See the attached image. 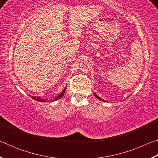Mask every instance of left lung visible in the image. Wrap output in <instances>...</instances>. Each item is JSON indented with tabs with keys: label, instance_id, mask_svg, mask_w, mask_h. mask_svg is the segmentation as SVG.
<instances>
[{
	"label": "left lung",
	"instance_id": "1",
	"mask_svg": "<svg viewBox=\"0 0 158 158\" xmlns=\"http://www.w3.org/2000/svg\"><path fill=\"white\" fill-rule=\"evenodd\" d=\"M94 95L95 96V97H96V98H98V100H102V101H104L103 100H102V99H101L100 97H99V96H98L97 95H96L95 94V93H94Z\"/></svg>",
	"mask_w": 158,
	"mask_h": 158
}]
</instances>
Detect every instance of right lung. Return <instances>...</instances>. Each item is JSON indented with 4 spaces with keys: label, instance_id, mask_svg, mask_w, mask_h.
<instances>
[{
    "label": "right lung",
    "instance_id": "obj_1",
    "mask_svg": "<svg viewBox=\"0 0 158 158\" xmlns=\"http://www.w3.org/2000/svg\"><path fill=\"white\" fill-rule=\"evenodd\" d=\"M65 90H66V88L65 89H64L62 92H61V93L60 94L58 95V96H57L56 98H53L52 100H44L43 98H40V97H34V96H31V98H33V99H34V100H37V101H39V102H45V101H47V102H53V101H55V100H58V99H60V98H61L63 97V96L64 95V93H65Z\"/></svg>",
    "mask_w": 158,
    "mask_h": 158
}]
</instances>
